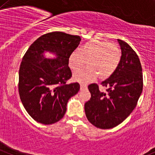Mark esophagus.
I'll list each match as a JSON object with an SVG mask.
<instances>
[{
  "instance_id": "obj_1",
  "label": "esophagus",
  "mask_w": 155,
  "mask_h": 155,
  "mask_svg": "<svg viewBox=\"0 0 155 155\" xmlns=\"http://www.w3.org/2000/svg\"><path fill=\"white\" fill-rule=\"evenodd\" d=\"M87 88V86L86 84H80V90H81V91H84V90H86Z\"/></svg>"
}]
</instances>
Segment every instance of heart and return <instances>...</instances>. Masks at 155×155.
Listing matches in <instances>:
<instances>
[{"mask_svg": "<svg viewBox=\"0 0 155 155\" xmlns=\"http://www.w3.org/2000/svg\"><path fill=\"white\" fill-rule=\"evenodd\" d=\"M121 50L112 42L93 40L80 48L79 52L73 51L68 57V66L74 72L84 68H87L74 75L76 81L84 84L96 79H107L118 68L121 59Z\"/></svg>", "mask_w": 155, "mask_h": 155, "instance_id": "1", "label": "heart"}]
</instances>
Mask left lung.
<instances>
[{
  "label": "left lung",
  "mask_w": 155,
  "mask_h": 155,
  "mask_svg": "<svg viewBox=\"0 0 155 155\" xmlns=\"http://www.w3.org/2000/svg\"><path fill=\"white\" fill-rule=\"evenodd\" d=\"M121 49V59L118 68L101 85L88 86L91 99L84 104L87 120L97 128L107 130L116 127L133 111L143 91L142 67L136 52L129 44L118 40Z\"/></svg>",
  "instance_id": "left-lung-1"
}]
</instances>
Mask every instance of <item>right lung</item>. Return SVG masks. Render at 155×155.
<instances>
[{"mask_svg":"<svg viewBox=\"0 0 155 155\" xmlns=\"http://www.w3.org/2000/svg\"><path fill=\"white\" fill-rule=\"evenodd\" d=\"M81 37L62 31L45 34L37 39L23 56L19 70L20 98L34 120L48 125L59 121L65 114L71 97L80 89L78 82L66 84L72 76L68 57ZM57 55L46 59L43 53Z\"/></svg>","mask_w":155,"mask_h":155,"instance_id":"1","label":"right lung"}]
</instances>
